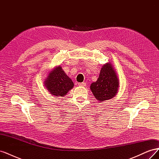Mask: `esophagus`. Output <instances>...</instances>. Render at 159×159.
Returning a JSON list of instances; mask_svg holds the SVG:
<instances>
[{"label":"esophagus","mask_w":159,"mask_h":159,"mask_svg":"<svg viewBox=\"0 0 159 159\" xmlns=\"http://www.w3.org/2000/svg\"><path fill=\"white\" fill-rule=\"evenodd\" d=\"M78 85H79L80 86H81V87H85V86H86V84H85V83H84V82H82V83H79V84H78Z\"/></svg>","instance_id":"obj_1"}]
</instances>
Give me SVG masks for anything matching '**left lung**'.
<instances>
[{
    "mask_svg": "<svg viewBox=\"0 0 159 159\" xmlns=\"http://www.w3.org/2000/svg\"><path fill=\"white\" fill-rule=\"evenodd\" d=\"M119 81L113 64L107 62L100 70L99 78L95 82L91 83L90 89L94 97L102 102L114 98L118 92Z\"/></svg>",
    "mask_w": 159,
    "mask_h": 159,
    "instance_id": "8db88e82",
    "label": "left lung"
}]
</instances>
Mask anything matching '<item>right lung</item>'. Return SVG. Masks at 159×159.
Returning <instances> with one entry per match:
<instances>
[{
	"instance_id": "right-lung-1",
	"label": "right lung",
	"mask_w": 159,
	"mask_h": 159,
	"mask_svg": "<svg viewBox=\"0 0 159 159\" xmlns=\"http://www.w3.org/2000/svg\"><path fill=\"white\" fill-rule=\"evenodd\" d=\"M44 84L46 89L55 97H64L74 88L72 80L66 75L60 66L47 73Z\"/></svg>"
}]
</instances>
